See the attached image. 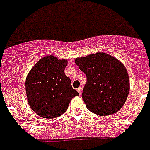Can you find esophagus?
<instances>
[{
    "instance_id": "obj_1",
    "label": "esophagus",
    "mask_w": 150,
    "mask_h": 150,
    "mask_svg": "<svg viewBox=\"0 0 150 150\" xmlns=\"http://www.w3.org/2000/svg\"><path fill=\"white\" fill-rule=\"evenodd\" d=\"M77 91H78V92H79V94H80V95H81V93H82V88H81V87H79V88L77 89Z\"/></svg>"
}]
</instances>
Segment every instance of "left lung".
I'll return each instance as SVG.
<instances>
[{
  "label": "left lung",
  "mask_w": 150,
  "mask_h": 150,
  "mask_svg": "<svg viewBox=\"0 0 150 150\" xmlns=\"http://www.w3.org/2000/svg\"><path fill=\"white\" fill-rule=\"evenodd\" d=\"M75 64L87 76L81 97L91 112L111 115L124 106L129 80L121 62L105 52H96L75 59Z\"/></svg>",
  "instance_id": "left-lung-1"
}]
</instances>
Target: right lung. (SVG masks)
Returning <instances> with one entry per match:
<instances>
[{
    "label": "right lung",
    "mask_w": 150,
    "mask_h": 150,
    "mask_svg": "<svg viewBox=\"0 0 150 150\" xmlns=\"http://www.w3.org/2000/svg\"><path fill=\"white\" fill-rule=\"evenodd\" d=\"M67 59L46 56L39 60L26 76L25 88L31 109L41 117L51 119L63 114L72 98L79 96L65 74Z\"/></svg>",
    "instance_id": "add662e5"
}]
</instances>
